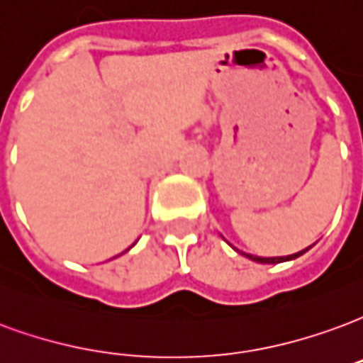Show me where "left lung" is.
Returning a JSON list of instances; mask_svg holds the SVG:
<instances>
[{
	"label": "left lung",
	"mask_w": 363,
	"mask_h": 363,
	"mask_svg": "<svg viewBox=\"0 0 363 363\" xmlns=\"http://www.w3.org/2000/svg\"><path fill=\"white\" fill-rule=\"evenodd\" d=\"M311 248V246H310ZM310 248H306L302 250V252H298V254H291V256H283V257H259V256H252V254H244L246 257H250L252 262H257V264H281V262H289V259H296L298 256H302V254H306L308 250Z\"/></svg>",
	"instance_id": "8db88e82"
}]
</instances>
